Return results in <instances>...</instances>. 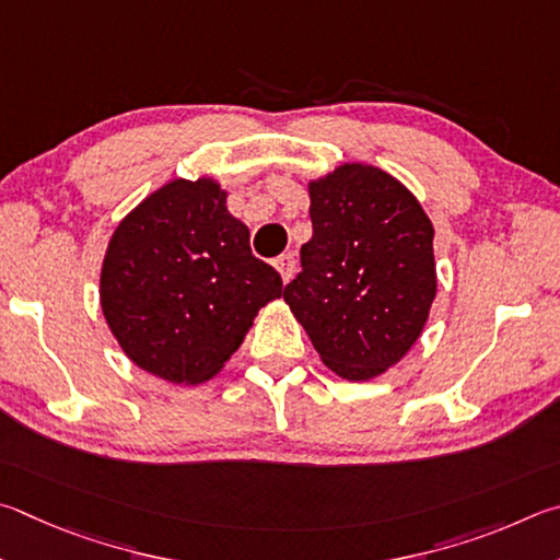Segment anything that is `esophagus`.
<instances>
[{
    "label": "esophagus",
    "instance_id": "obj_1",
    "mask_svg": "<svg viewBox=\"0 0 560 560\" xmlns=\"http://www.w3.org/2000/svg\"><path fill=\"white\" fill-rule=\"evenodd\" d=\"M295 255L288 253V255H280L278 260H275V268H278L282 282H290L292 275H295Z\"/></svg>",
    "mask_w": 560,
    "mask_h": 560
}]
</instances>
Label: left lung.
I'll return each mask as SVG.
<instances>
[{
	"instance_id": "obj_1",
	"label": "left lung",
	"mask_w": 560,
	"mask_h": 560,
	"mask_svg": "<svg viewBox=\"0 0 560 560\" xmlns=\"http://www.w3.org/2000/svg\"><path fill=\"white\" fill-rule=\"evenodd\" d=\"M312 238L282 292L322 364L371 381L404 359L430 317L435 229L394 174L345 162L307 182Z\"/></svg>"
}]
</instances>
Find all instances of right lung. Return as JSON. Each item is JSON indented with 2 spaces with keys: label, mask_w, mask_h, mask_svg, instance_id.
I'll return each mask as SVG.
<instances>
[{
  "label": "right lung",
  "mask_w": 560,
  "mask_h": 560,
  "mask_svg": "<svg viewBox=\"0 0 560 560\" xmlns=\"http://www.w3.org/2000/svg\"><path fill=\"white\" fill-rule=\"evenodd\" d=\"M213 176L147 194L117 223L101 268V307L125 357L147 374L199 386L221 374L253 319L282 295L250 253V231Z\"/></svg>",
  "instance_id": "obj_1"
}]
</instances>
